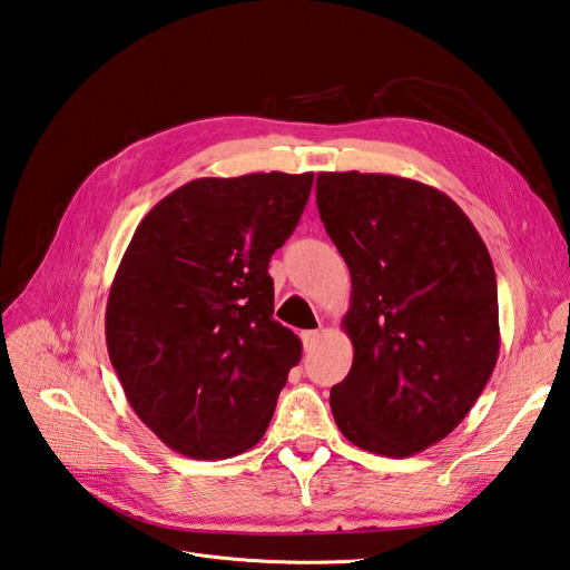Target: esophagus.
Instances as JSON below:
<instances>
[{
	"instance_id": "34e87169",
	"label": "esophagus",
	"mask_w": 570,
	"mask_h": 570,
	"mask_svg": "<svg viewBox=\"0 0 570 570\" xmlns=\"http://www.w3.org/2000/svg\"><path fill=\"white\" fill-rule=\"evenodd\" d=\"M320 340H323V332H320V330L303 332V346H305V352H311V348H315Z\"/></svg>"
}]
</instances>
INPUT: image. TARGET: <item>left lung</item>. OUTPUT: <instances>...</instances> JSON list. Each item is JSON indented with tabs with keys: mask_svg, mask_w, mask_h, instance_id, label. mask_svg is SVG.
<instances>
[{
	"mask_svg": "<svg viewBox=\"0 0 570 570\" xmlns=\"http://www.w3.org/2000/svg\"><path fill=\"white\" fill-rule=\"evenodd\" d=\"M317 212L352 274V371L330 392L346 441L410 458L470 414L499 358L484 240L441 189L383 173H320Z\"/></svg>",
	"mask_w": 570,
	"mask_h": 570,
	"instance_id": "left-lung-1",
	"label": "left lung"
}]
</instances>
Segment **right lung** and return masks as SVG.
<instances>
[{
  "label": "right lung",
  "mask_w": 570,
  "mask_h": 570,
  "mask_svg": "<svg viewBox=\"0 0 570 570\" xmlns=\"http://www.w3.org/2000/svg\"><path fill=\"white\" fill-rule=\"evenodd\" d=\"M313 173L199 178L141 218L115 274L106 342L127 402L185 458L226 460L265 435L301 340L274 320L269 259Z\"/></svg>",
  "instance_id": "right-lung-1"
}]
</instances>
